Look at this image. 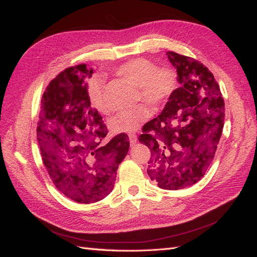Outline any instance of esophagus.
Masks as SVG:
<instances>
[{"instance_id":"esophagus-1","label":"esophagus","mask_w":257,"mask_h":257,"mask_svg":"<svg viewBox=\"0 0 257 257\" xmlns=\"http://www.w3.org/2000/svg\"><path fill=\"white\" fill-rule=\"evenodd\" d=\"M137 140H138L137 135H136V134H129V141H130V144L134 145V144L137 143Z\"/></svg>"}]
</instances>
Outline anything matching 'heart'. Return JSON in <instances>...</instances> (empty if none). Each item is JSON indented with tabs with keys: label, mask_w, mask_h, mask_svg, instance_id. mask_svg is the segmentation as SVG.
<instances>
[{
	"label": "heart",
	"mask_w": 257,
	"mask_h": 257,
	"mask_svg": "<svg viewBox=\"0 0 257 257\" xmlns=\"http://www.w3.org/2000/svg\"><path fill=\"white\" fill-rule=\"evenodd\" d=\"M121 77L137 86V100H144L149 105L158 107L172 96L178 87V77L174 69L169 66L157 67L148 58L138 57L123 63L116 69ZM102 80L95 78L89 86V99L91 106L100 113L107 114L111 107L103 97ZM150 110L145 105H139L128 110H121L109 120V128L113 134L133 133L150 117Z\"/></svg>",
	"instance_id": "b5f03b06"
}]
</instances>
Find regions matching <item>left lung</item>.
I'll use <instances>...</instances> for the list:
<instances>
[{"label":"left lung","mask_w":257,"mask_h":257,"mask_svg":"<svg viewBox=\"0 0 257 257\" xmlns=\"http://www.w3.org/2000/svg\"><path fill=\"white\" fill-rule=\"evenodd\" d=\"M181 86L162 112L143 127L140 143L151 150L148 176L158 187L179 190L204 176L224 125V100L214 76L196 59L168 52Z\"/></svg>","instance_id":"obj_1"}]
</instances>
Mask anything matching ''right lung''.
Wrapping results in <instances>:
<instances>
[{
    "mask_svg": "<svg viewBox=\"0 0 257 257\" xmlns=\"http://www.w3.org/2000/svg\"><path fill=\"white\" fill-rule=\"evenodd\" d=\"M86 64L68 67L43 94L37 122L42 160L53 183L78 203H94L111 192L119 163L129 150L127 134L106 143L108 129L90 106Z\"/></svg>",
    "mask_w": 257,
    "mask_h": 257,
    "instance_id": "add662e5",
    "label": "right lung"
}]
</instances>
